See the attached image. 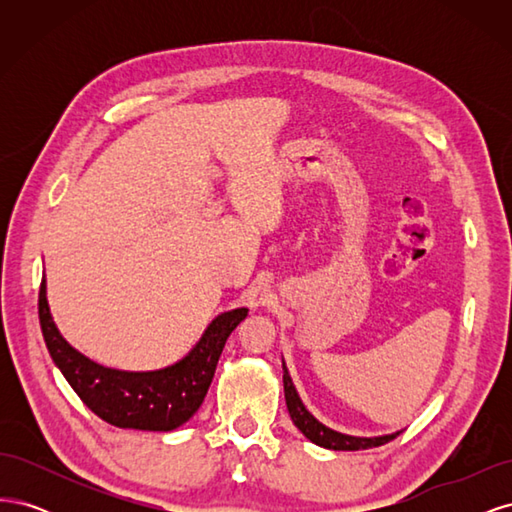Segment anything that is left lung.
<instances>
[{
    "label": "left lung",
    "mask_w": 512,
    "mask_h": 512,
    "mask_svg": "<svg viewBox=\"0 0 512 512\" xmlns=\"http://www.w3.org/2000/svg\"><path fill=\"white\" fill-rule=\"evenodd\" d=\"M284 367V395H286V406L290 412L292 423L299 427V431L307 440H312L318 446L331 448V451H363V448H371V446H382L386 442H391L393 438L399 436L397 433H391V436H378V438H356V436H346V433H339L329 429L327 425H322L320 421L309 414L303 406V401L297 395V389L288 376V369Z\"/></svg>",
    "instance_id": "left-lung-1"
}]
</instances>
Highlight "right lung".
Returning <instances> with one entry per match:
<instances>
[{"instance_id": "right-lung-1", "label": "right lung", "mask_w": 512, "mask_h": 512, "mask_svg": "<svg viewBox=\"0 0 512 512\" xmlns=\"http://www.w3.org/2000/svg\"><path fill=\"white\" fill-rule=\"evenodd\" d=\"M38 316L51 359L91 412L123 429L173 431L190 421L203 404L226 339L245 320L247 309L239 307L220 314L188 356L156 371L102 367L76 352L55 327L44 280L38 294Z\"/></svg>"}]
</instances>
